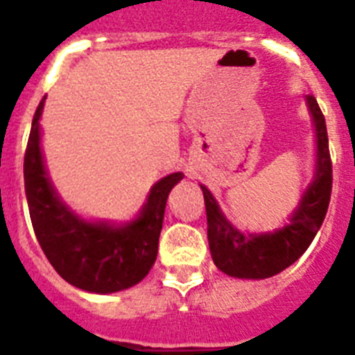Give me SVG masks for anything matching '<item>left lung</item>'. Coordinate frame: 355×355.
Here are the masks:
<instances>
[{
	"label": "left lung",
	"instance_id": "1",
	"mask_svg": "<svg viewBox=\"0 0 355 355\" xmlns=\"http://www.w3.org/2000/svg\"><path fill=\"white\" fill-rule=\"evenodd\" d=\"M318 137V165L316 178L307 188L291 224L275 233L243 234L225 220L216 200L206 187L202 188L208 216V241L216 268L231 277L266 279L283 272L311 245L320 225L327 215L332 192V162L329 153L325 117L315 96H307Z\"/></svg>",
	"mask_w": 355,
	"mask_h": 355
}]
</instances>
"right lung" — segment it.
I'll use <instances>...</instances> for the list:
<instances>
[{
	"label": "right lung",
	"mask_w": 355,
	"mask_h": 355,
	"mask_svg": "<svg viewBox=\"0 0 355 355\" xmlns=\"http://www.w3.org/2000/svg\"><path fill=\"white\" fill-rule=\"evenodd\" d=\"M44 99L33 115L24 153V190L37 240L53 268L72 286L92 293L135 286L155 265L167 197L183 174L158 181L140 216L130 224L115 227L81 220L62 205L44 171L39 146Z\"/></svg>",
	"instance_id": "obj_1"
}]
</instances>
